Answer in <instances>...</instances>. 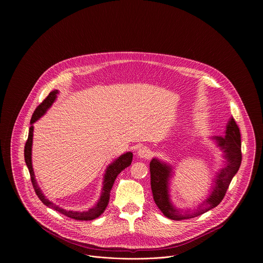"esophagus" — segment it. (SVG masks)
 <instances>
[{
    "mask_svg": "<svg viewBox=\"0 0 263 263\" xmlns=\"http://www.w3.org/2000/svg\"><path fill=\"white\" fill-rule=\"evenodd\" d=\"M137 154H138V156L141 157V158L148 159V158H150L151 155H152V151H151L150 148H148V147H141V148H139Z\"/></svg>",
    "mask_w": 263,
    "mask_h": 263,
    "instance_id": "34e87169",
    "label": "esophagus"
}]
</instances>
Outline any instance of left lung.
<instances>
[{
  "mask_svg": "<svg viewBox=\"0 0 263 263\" xmlns=\"http://www.w3.org/2000/svg\"><path fill=\"white\" fill-rule=\"evenodd\" d=\"M217 147L223 152L224 167L216 173L212 181L208 198L194 210H181L176 208L171 199L170 184L174 175L171 164L153 158L150 162L151 187L154 200L165 217L174 221H181L200 216L216 208L224 198L233 177L238 172L241 161V136L233 117L226 125L224 137H212Z\"/></svg>",
  "mask_w": 263,
  "mask_h": 263,
  "instance_id": "obj_1",
  "label": "left lung"
}]
</instances>
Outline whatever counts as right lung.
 <instances>
[{"label":"right lung","mask_w":263,"mask_h":263,"mask_svg":"<svg viewBox=\"0 0 263 263\" xmlns=\"http://www.w3.org/2000/svg\"><path fill=\"white\" fill-rule=\"evenodd\" d=\"M59 94V90H53L51 91L48 96L43 100L41 104H39L35 111L32 114L31 120H30V128H29V134H28V140L25 144V149H24V158H25V163L27 165V168L30 173L31 177V182L33 188L37 194L39 199L48 208H51L52 210L63 214L64 216H67L68 218L74 219L77 221H92L96 218H98L103 212L105 211L106 206L108 205L109 198H110V190L113 186V183L116 179V176L126 167H128L132 164L133 161V153L132 152H126L122 155H120L118 158H116L112 163H110L105 170L104 176H103V182H102V188H101V194L97 202L88 211L85 212H78V211H67L53 202H51L46 196L43 194L42 190L39 187L37 181L35 179L34 171H33V166H32V143H33V130L34 126L33 123L36 122L39 118H41L46 111L51 107L53 102L57 100Z\"/></svg>","instance_id":"1"}]
</instances>
